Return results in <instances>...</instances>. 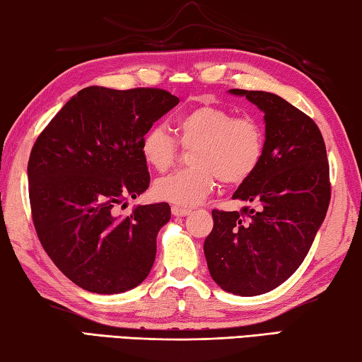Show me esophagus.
I'll return each instance as SVG.
<instances>
[{
    "instance_id": "34e87169",
    "label": "esophagus",
    "mask_w": 362,
    "mask_h": 362,
    "mask_svg": "<svg viewBox=\"0 0 362 362\" xmlns=\"http://www.w3.org/2000/svg\"><path fill=\"white\" fill-rule=\"evenodd\" d=\"M170 212H173V216H175V217H185L192 214V209H187V207H180V206H173Z\"/></svg>"
}]
</instances>
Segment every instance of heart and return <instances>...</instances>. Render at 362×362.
<instances>
[{"instance_id": "heart-1", "label": "heart", "mask_w": 362, "mask_h": 362, "mask_svg": "<svg viewBox=\"0 0 362 362\" xmlns=\"http://www.w3.org/2000/svg\"><path fill=\"white\" fill-rule=\"evenodd\" d=\"M174 127L185 148L194 146V168L156 180L153 193L159 199L196 206L214 192L218 179L226 185H241L260 166L265 137L252 118H236L225 108L201 105L180 115ZM140 153L151 169L164 173L175 161L179 142L166 127L156 124L144 134Z\"/></svg>"}]
</instances>
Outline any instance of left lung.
<instances>
[{"mask_svg": "<svg viewBox=\"0 0 362 362\" xmlns=\"http://www.w3.org/2000/svg\"><path fill=\"white\" fill-rule=\"evenodd\" d=\"M228 93L265 113V150L259 169L233 194L247 206L212 211L204 255L223 291L252 297L276 289L305 260L329 207V163L320 127L283 97Z\"/></svg>", "mask_w": 362, "mask_h": 362, "instance_id": "8db88e82", "label": "left lung"}]
</instances>
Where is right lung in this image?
<instances>
[{
    "mask_svg": "<svg viewBox=\"0 0 362 362\" xmlns=\"http://www.w3.org/2000/svg\"><path fill=\"white\" fill-rule=\"evenodd\" d=\"M179 97L155 88L79 90L40 134L28 159V193L42 247L84 291L119 293L148 276L168 203L119 207L150 185L144 134Z\"/></svg>",
    "mask_w": 362,
    "mask_h": 362,
    "instance_id": "add662e5",
    "label": "right lung"
}]
</instances>
